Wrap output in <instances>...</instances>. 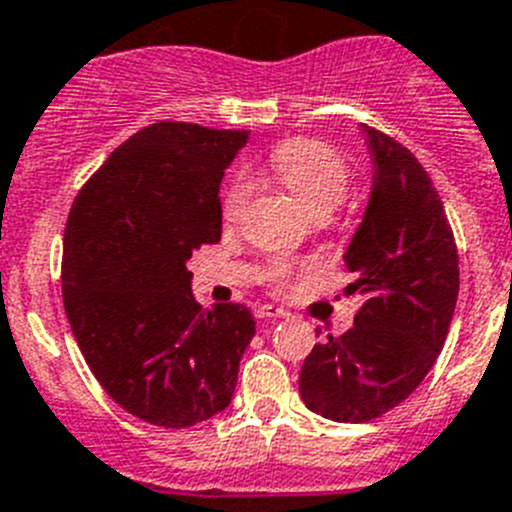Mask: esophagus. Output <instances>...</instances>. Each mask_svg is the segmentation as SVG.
<instances>
[{
    "instance_id": "esophagus-1",
    "label": "esophagus",
    "mask_w": 512,
    "mask_h": 512,
    "mask_svg": "<svg viewBox=\"0 0 512 512\" xmlns=\"http://www.w3.org/2000/svg\"><path fill=\"white\" fill-rule=\"evenodd\" d=\"M290 313L285 308L273 306V303H265V306L257 308V319H288Z\"/></svg>"
}]
</instances>
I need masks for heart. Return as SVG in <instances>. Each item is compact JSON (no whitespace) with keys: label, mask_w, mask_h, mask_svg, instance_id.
<instances>
[{"label":"heart","mask_w":512,"mask_h":512,"mask_svg":"<svg viewBox=\"0 0 512 512\" xmlns=\"http://www.w3.org/2000/svg\"><path fill=\"white\" fill-rule=\"evenodd\" d=\"M270 165H273L278 181L319 219H326L336 206L342 204L352 188V168H349L347 158L331 145L313 140V137H296V140L283 142L270 158ZM250 196L252 183L247 178H237L224 193V222H237ZM293 275H296V265L288 260L267 262L262 270V278L275 290H285Z\"/></svg>","instance_id":"obj_1"}]
</instances>
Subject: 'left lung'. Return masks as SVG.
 I'll use <instances>...</instances> for the list:
<instances>
[{
  "label": "left lung",
  "instance_id": "left-lung-1",
  "mask_svg": "<svg viewBox=\"0 0 512 512\" xmlns=\"http://www.w3.org/2000/svg\"><path fill=\"white\" fill-rule=\"evenodd\" d=\"M375 181L344 262L365 303L354 326L329 334L298 377L319 416L365 423L393 411L434 367L459 293V255L444 204L416 155L365 127Z\"/></svg>",
  "mask_w": 512,
  "mask_h": 512
}]
</instances>
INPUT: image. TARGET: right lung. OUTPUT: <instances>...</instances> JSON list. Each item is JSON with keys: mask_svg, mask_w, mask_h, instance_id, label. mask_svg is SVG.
I'll return each mask as SVG.
<instances>
[{"mask_svg": "<svg viewBox=\"0 0 512 512\" xmlns=\"http://www.w3.org/2000/svg\"><path fill=\"white\" fill-rule=\"evenodd\" d=\"M247 130L155 122L78 191L63 234V306L99 385L127 413L186 428L224 411L255 319L204 308L188 260L222 239L219 183Z\"/></svg>", "mask_w": 512, "mask_h": 512, "instance_id": "add662e5", "label": "right lung"}]
</instances>
